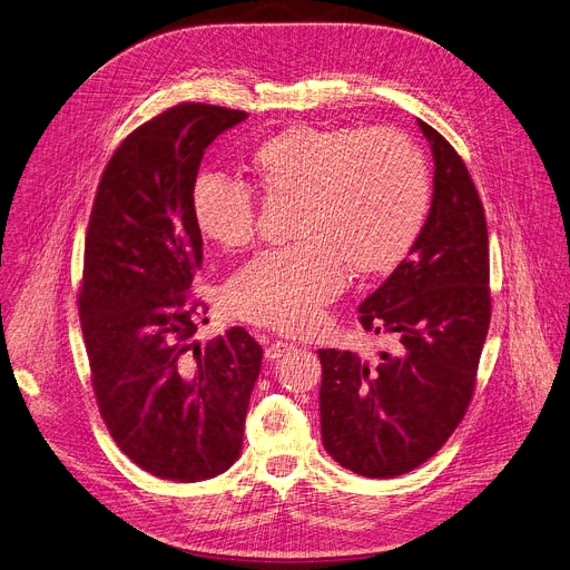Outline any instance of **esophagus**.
<instances>
[{
	"instance_id": "34e87169",
	"label": "esophagus",
	"mask_w": 570,
	"mask_h": 570,
	"mask_svg": "<svg viewBox=\"0 0 570 570\" xmlns=\"http://www.w3.org/2000/svg\"><path fill=\"white\" fill-rule=\"evenodd\" d=\"M292 350H294V345H292V343L276 341V343H272V345H267V347H265V356H267L269 361H276V358L285 356V354H287V352H292Z\"/></svg>"
}]
</instances>
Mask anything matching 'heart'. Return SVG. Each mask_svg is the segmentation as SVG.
<instances>
[{
    "label": "heart",
    "instance_id": "1",
    "mask_svg": "<svg viewBox=\"0 0 570 570\" xmlns=\"http://www.w3.org/2000/svg\"><path fill=\"white\" fill-rule=\"evenodd\" d=\"M252 187L267 200H294L292 238L240 265L223 287L225 309L283 334L314 332L323 309L354 276H381L419 240L430 183L421 154L394 131L289 127L263 140L249 160ZM200 234L238 249L256 234L252 189L200 176L191 191Z\"/></svg>",
    "mask_w": 570,
    "mask_h": 570
}]
</instances>
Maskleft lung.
I'll return each instance as SVG.
<instances>
[{"instance_id": "left-lung-1", "label": "left lung", "mask_w": 570, "mask_h": 570, "mask_svg": "<svg viewBox=\"0 0 570 570\" xmlns=\"http://www.w3.org/2000/svg\"><path fill=\"white\" fill-rule=\"evenodd\" d=\"M432 203L407 258L358 305L365 330L396 336L376 365L318 350L321 436L343 468L387 479L428 461L454 432L474 392L490 325L483 205L452 145L423 120Z\"/></svg>"}]
</instances>
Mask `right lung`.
Masks as SVG:
<instances>
[{
	"mask_svg": "<svg viewBox=\"0 0 570 570\" xmlns=\"http://www.w3.org/2000/svg\"><path fill=\"white\" fill-rule=\"evenodd\" d=\"M245 118L187 102L138 127L111 156L87 229L78 305L100 414L136 465L180 483L238 459L263 361L243 327L200 347L203 309L187 294L203 267L200 160Z\"/></svg>",
	"mask_w": 570,
	"mask_h": 570,
	"instance_id": "1",
	"label": "right lung"
}]
</instances>
